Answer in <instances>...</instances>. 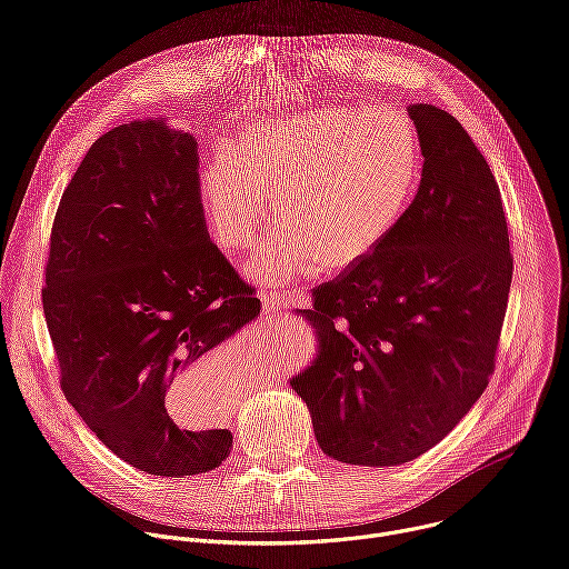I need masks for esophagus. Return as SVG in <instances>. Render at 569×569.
Instances as JSON below:
<instances>
[{"instance_id": "obj_1", "label": "esophagus", "mask_w": 569, "mask_h": 569, "mask_svg": "<svg viewBox=\"0 0 569 569\" xmlns=\"http://www.w3.org/2000/svg\"><path fill=\"white\" fill-rule=\"evenodd\" d=\"M263 308L266 312H281L290 306V295H277V292H266L263 295Z\"/></svg>"}]
</instances>
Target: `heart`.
Returning <instances> with one entry per match:
<instances>
[{"label": "heart", "mask_w": 569, "mask_h": 569, "mask_svg": "<svg viewBox=\"0 0 569 569\" xmlns=\"http://www.w3.org/2000/svg\"><path fill=\"white\" fill-rule=\"evenodd\" d=\"M421 173L419 134L393 110L315 106L257 117L220 146L196 191L209 236L231 254L268 231L246 266L261 286H290L373 257L408 213Z\"/></svg>", "instance_id": "obj_1"}]
</instances>
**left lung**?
Segmentation results:
<instances>
[{"label":"left lung","instance_id":"obj_1","mask_svg":"<svg viewBox=\"0 0 569 569\" xmlns=\"http://www.w3.org/2000/svg\"><path fill=\"white\" fill-rule=\"evenodd\" d=\"M408 114L419 191L373 257L312 292L319 356L290 382L319 448L353 466L412 461L468 415L493 373L513 274L483 154L446 110Z\"/></svg>","mask_w":569,"mask_h":569}]
</instances>
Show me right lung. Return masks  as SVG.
Returning a JSON list of instances; mask_svg holds the SVG:
<instances>
[{
    "instance_id": "1",
    "label": "right lung",
    "mask_w": 569,
    "mask_h": 569,
    "mask_svg": "<svg viewBox=\"0 0 569 569\" xmlns=\"http://www.w3.org/2000/svg\"><path fill=\"white\" fill-rule=\"evenodd\" d=\"M198 141L167 119L99 137L62 193L42 306L60 387L130 466L161 477L218 468L231 432L167 410L178 380H207L211 351L261 312L209 240Z\"/></svg>"
}]
</instances>
